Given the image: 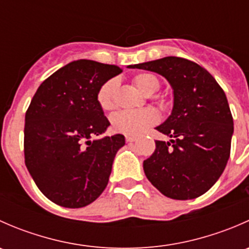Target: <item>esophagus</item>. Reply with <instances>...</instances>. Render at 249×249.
Instances as JSON below:
<instances>
[{
	"label": "esophagus",
	"instance_id": "1",
	"mask_svg": "<svg viewBox=\"0 0 249 249\" xmlns=\"http://www.w3.org/2000/svg\"><path fill=\"white\" fill-rule=\"evenodd\" d=\"M125 141H126L127 143H132L136 141V137H132V136H126L125 137Z\"/></svg>",
	"mask_w": 249,
	"mask_h": 249
}]
</instances>
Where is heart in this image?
Here are the masks:
<instances>
[{
  "instance_id": "heart-1",
  "label": "heart",
  "mask_w": 249,
  "mask_h": 249,
  "mask_svg": "<svg viewBox=\"0 0 249 249\" xmlns=\"http://www.w3.org/2000/svg\"><path fill=\"white\" fill-rule=\"evenodd\" d=\"M134 83L144 95H153L160 88V82L154 74L140 73L134 77ZM118 89V79L112 78L101 85L97 91V102L104 110H112L115 106V92ZM159 117L154 109L123 110L112 118V127L114 131L127 136H139L148 127L157 124Z\"/></svg>"
}]
</instances>
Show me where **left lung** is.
Returning <instances> with one entry per match:
<instances>
[{
	"mask_svg": "<svg viewBox=\"0 0 249 249\" xmlns=\"http://www.w3.org/2000/svg\"><path fill=\"white\" fill-rule=\"evenodd\" d=\"M131 67L161 74L173 89L171 115L157 126L171 140L155 141L154 153L143 161L145 176L171 199L201 196L217 182L230 157L233 120L225 92L210 72L183 57Z\"/></svg>",
	"mask_w": 249,
	"mask_h": 249,
	"instance_id": "left-lung-1",
	"label": "left lung"
}]
</instances>
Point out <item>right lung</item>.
Segmentation results:
<instances>
[{
    "mask_svg": "<svg viewBox=\"0 0 249 249\" xmlns=\"http://www.w3.org/2000/svg\"><path fill=\"white\" fill-rule=\"evenodd\" d=\"M122 71L115 65L77 60L48 77L32 97L25 114V165L38 189L56 205L84 207L108 184L125 137L90 139L109 126L97 91Z\"/></svg>",
    "mask_w": 249,
    "mask_h": 249,
    "instance_id": "right-lung-1",
    "label": "right lung"
}]
</instances>
